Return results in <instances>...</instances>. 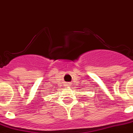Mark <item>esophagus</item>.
I'll return each mask as SVG.
<instances>
[{"label":"esophagus","mask_w":133,"mask_h":133,"mask_svg":"<svg viewBox=\"0 0 133 133\" xmlns=\"http://www.w3.org/2000/svg\"><path fill=\"white\" fill-rule=\"evenodd\" d=\"M67 84H65V85H66V86H70V83H66Z\"/></svg>","instance_id":"esophagus-1"}]
</instances>
